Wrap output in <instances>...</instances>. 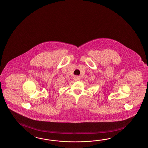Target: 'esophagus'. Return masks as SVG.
I'll return each mask as SVG.
<instances>
[{
  "instance_id": "esophagus-1",
  "label": "esophagus",
  "mask_w": 148,
  "mask_h": 148,
  "mask_svg": "<svg viewBox=\"0 0 148 148\" xmlns=\"http://www.w3.org/2000/svg\"><path fill=\"white\" fill-rule=\"evenodd\" d=\"M73 79H74L75 80L77 81V80H79V79H80V78H79V77H78V76H75V77H74Z\"/></svg>"
}]
</instances>
